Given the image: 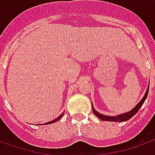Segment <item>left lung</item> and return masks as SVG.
Wrapping results in <instances>:
<instances>
[{
  "mask_svg": "<svg viewBox=\"0 0 155 155\" xmlns=\"http://www.w3.org/2000/svg\"><path fill=\"white\" fill-rule=\"evenodd\" d=\"M149 87H150V84H149V86H148V89L146 90V92H145V94L144 95V97L142 98V99L138 103V104L136 105L133 109H131L129 112H127L126 113H123V114H120V115L117 116H113V117H110V116H106V115H103V114H101V113H98L96 110L94 108V107H93L92 104V107H93V112L94 113L95 115L98 117V118L101 119V120H103V121H128L129 119H130L133 116H135L136 114V113L138 112L139 109L141 107V106L143 105V104L145 103V99L147 98L148 96V93H149Z\"/></svg>",
  "mask_w": 155,
  "mask_h": 155,
  "instance_id": "8db88e82",
  "label": "left lung"
}]
</instances>
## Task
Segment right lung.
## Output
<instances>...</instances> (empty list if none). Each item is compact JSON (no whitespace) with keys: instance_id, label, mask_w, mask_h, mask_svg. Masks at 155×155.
<instances>
[{"instance_id":"right-lung-1","label":"right lung","mask_w":155,"mask_h":155,"mask_svg":"<svg viewBox=\"0 0 155 155\" xmlns=\"http://www.w3.org/2000/svg\"><path fill=\"white\" fill-rule=\"evenodd\" d=\"M63 114H64V113H61V115L59 116V117H57V118L54 119V120H52V121H48V122H47V123H44V124H42V125H48V124H51V123H53V122H56V121H58V120H59V119H60L61 117H62ZM39 125H41V124H39Z\"/></svg>"}]
</instances>
